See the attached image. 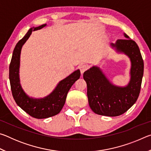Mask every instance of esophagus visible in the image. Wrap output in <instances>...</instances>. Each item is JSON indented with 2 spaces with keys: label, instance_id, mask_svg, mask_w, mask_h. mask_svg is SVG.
Wrapping results in <instances>:
<instances>
[{
  "label": "esophagus",
  "instance_id": "esophagus-1",
  "mask_svg": "<svg viewBox=\"0 0 151 151\" xmlns=\"http://www.w3.org/2000/svg\"><path fill=\"white\" fill-rule=\"evenodd\" d=\"M88 68V65H85V64H84V65H81L80 66V70H81V74H83L84 72H85V71L87 70Z\"/></svg>",
  "mask_w": 151,
  "mask_h": 151
}]
</instances>
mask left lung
Here are the masks:
<instances>
[{
	"mask_svg": "<svg viewBox=\"0 0 151 151\" xmlns=\"http://www.w3.org/2000/svg\"><path fill=\"white\" fill-rule=\"evenodd\" d=\"M125 39L111 43L117 52L123 53L131 63V78L125 86H116L109 81L100 67L93 66L83 74L87 85L88 104L94 113L108 116L121 115L136 103L144 72V63L139 48L124 33Z\"/></svg>",
	"mask_w": 151,
	"mask_h": 151,
	"instance_id": "8db88e82",
	"label": "left lung"
}]
</instances>
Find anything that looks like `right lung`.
Instances as JSON below:
<instances>
[{"mask_svg":"<svg viewBox=\"0 0 151 151\" xmlns=\"http://www.w3.org/2000/svg\"><path fill=\"white\" fill-rule=\"evenodd\" d=\"M46 26L47 24H44L37 27L30 28L24 37L15 46L9 66L10 83L15 102L29 115L39 119H47L59 113L65 103L68 91L81 76L80 70L74 71L67 77L60 81L52 93L44 98H33L25 93L20 85L19 77L22 47L29 39L32 31L40 30Z\"/></svg>","mask_w":151,"mask_h":151,"instance_id":"obj_1","label":"right lung"}]
</instances>
